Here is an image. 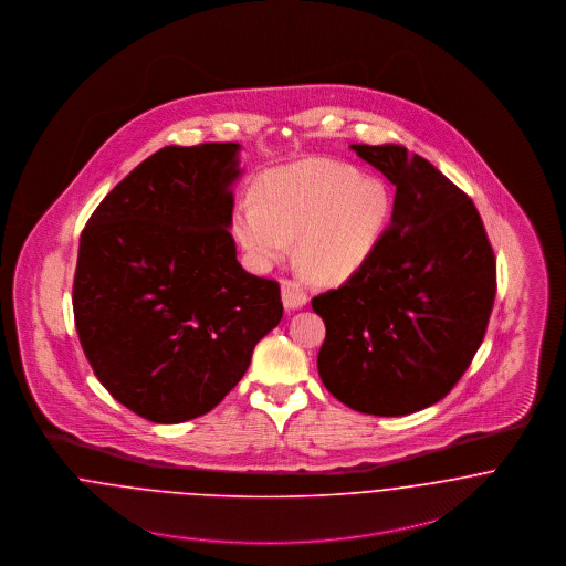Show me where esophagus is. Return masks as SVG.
Listing matches in <instances>:
<instances>
[{"instance_id": "34e87169", "label": "esophagus", "mask_w": 566, "mask_h": 566, "mask_svg": "<svg viewBox=\"0 0 566 566\" xmlns=\"http://www.w3.org/2000/svg\"><path fill=\"white\" fill-rule=\"evenodd\" d=\"M281 296H283V305L287 310H301L307 303L305 287L294 279H283L281 281Z\"/></svg>"}]
</instances>
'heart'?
<instances>
[{
    "label": "heart",
    "instance_id": "b5f03b06",
    "mask_svg": "<svg viewBox=\"0 0 566 566\" xmlns=\"http://www.w3.org/2000/svg\"><path fill=\"white\" fill-rule=\"evenodd\" d=\"M390 200L381 182L346 163L310 159L270 174L256 200H245L235 229L261 265L281 261L290 240L303 274L316 283L350 276L384 231Z\"/></svg>",
    "mask_w": 566,
    "mask_h": 566
}]
</instances>
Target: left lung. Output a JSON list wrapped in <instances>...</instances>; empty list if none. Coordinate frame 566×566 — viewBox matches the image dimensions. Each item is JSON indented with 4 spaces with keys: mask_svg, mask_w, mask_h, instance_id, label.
Here are the masks:
<instances>
[{
    "mask_svg": "<svg viewBox=\"0 0 566 566\" xmlns=\"http://www.w3.org/2000/svg\"><path fill=\"white\" fill-rule=\"evenodd\" d=\"M353 150L395 187L392 224L337 287L312 298L326 324L324 388L355 411L405 416L444 399L484 339L496 261L473 200L403 146Z\"/></svg>",
    "mask_w": 566,
    "mask_h": 566,
    "instance_id": "obj_1",
    "label": "left lung"
}]
</instances>
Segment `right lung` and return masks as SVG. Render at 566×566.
<instances>
[{
	"instance_id": "1",
	"label": "right lung",
	"mask_w": 566,
	"mask_h": 566,
	"mask_svg": "<svg viewBox=\"0 0 566 566\" xmlns=\"http://www.w3.org/2000/svg\"><path fill=\"white\" fill-rule=\"evenodd\" d=\"M238 144L167 146L91 213L74 276L82 350L113 399L174 424L211 411L283 318L281 287L238 261Z\"/></svg>"
}]
</instances>
